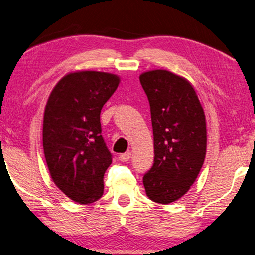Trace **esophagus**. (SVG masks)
Here are the masks:
<instances>
[{"label":"esophagus","mask_w":255,"mask_h":255,"mask_svg":"<svg viewBox=\"0 0 255 255\" xmlns=\"http://www.w3.org/2000/svg\"><path fill=\"white\" fill-rule=\"evenodd\" d=\"M130 159H131V152H125V153H122L119 155V160L122 162H127Z\"/></svg>","instance_id":"1"}]
</instances>
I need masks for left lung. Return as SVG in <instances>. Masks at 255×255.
Here are the masks:
<instances>
[{
    "label": "left lung",
    "mask_w": 255,
    "mask_h": 255,
    "mask_svg": "<svg viewBox=\"0 0 255 255\" xmlns=\"http://www.w3.org/2000/svg\"><path fill=\"white\" fill-rule=\"evenodd\" d=\"M148 96L154 162L143 177L146 196L158 204L181 198L198 177L207 146L206 119L193 85L164 69L140 75Z\"/></svg>",
    "instance_id": "1"
}]
</instances>
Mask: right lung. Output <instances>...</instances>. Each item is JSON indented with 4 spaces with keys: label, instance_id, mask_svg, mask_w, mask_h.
I'll return each mask as SVG.
<instances>
[{
    "label": "right lung",
    "instance_id": "right-lung-1",
    "mask_svg": "<svg viewBox=\"0 0 255 255\" xmlns=\"http://www.w3.org/2000/svg\"><path fill=\"white\" fill-rule=\"evenodd\" d=\"M120 77L82 70L64 76L49 95L42 142L55 185L79 204H92L104 191V173L112 154L102 136L101 110L113 95Z\"/></svg>",
    "mask_w": 255,
    "mask_h": 255
}]
</instances>
